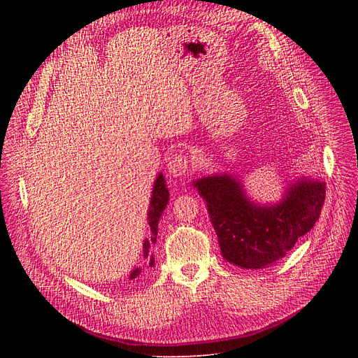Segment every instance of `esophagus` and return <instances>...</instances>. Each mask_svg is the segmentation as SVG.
I'll return each instance as SVG.
<instances>
[{"mask_svg":"<svg viewBox=\"0 0 358 358\" xmlns=\"http://www.w3.org/2000/svg\"><path fill=\"white\" fill-rule=\"evenodd\" d=\"M166 166H168L169 174L174 176V177H180V176H184L187 171H189L190 159L185 154L178 152V154H174L171 158H169Z\"/></svg>","mask_w":358,"mask_h":358,"instance_id":"34e87169","label":"esophagus"}]
</instances>
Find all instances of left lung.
Returning a JSON list of instances; mask_svg holds the SVG:
<instances>
[{"instance_id": "8db88e82", "label": "left lung", "mask_w": 358, "mask_h": 358, "mask_svg": "<svg viewBox=\"0 0 358 358\" xmlns=\"http://www.w3.org/2000/svg\"><path fill=\"white\" fill-rule=\"evenodd\" d=\"M208 203L223 258L242 268L268 267L308 234L321 215L325 184L300 181L277 206L259 208L250 203L241 184L227 176L196 182Z\"/></svg>"}]
</instances>
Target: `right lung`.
Segmentation results:
<instances>
[{
	"label": "right lung",
	"mask_w": 358,
	"mask_h": 358,
	"mask_svg": "<svg viewBox=\"0 0 358 358\" xmlns=\"http://www.w3.org/2000/svg\"><path fill=\"white\" fill-rule=\"evenodd\" d=\"M169 199V193L168 189L165 187V180L164 176L159 174L155 185H154V192H152V199H150V206H149V212H148V220H149V227H150V238L145 241V245H143V257L148 259V266L152 267L155 258L154 255H150V247L154 245L157 242V235H158V222L159 217L165 209V206L168 203ZM143 270L139 267L136 270L131 271L130 274V280L136 278Z\"/></svg>",
	"instance_id": "right-lung-1"
}]
</instances>
